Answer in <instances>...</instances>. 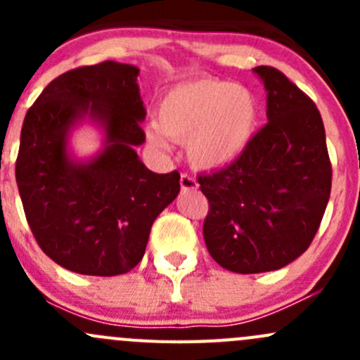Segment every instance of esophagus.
I'll return each instance as SVG.
<instances>
[{"mask_svg": "<svg viewBox=\"0 0 360 360\" xmlns=\"http://www.w3.org/2000/svg\"><path fill=\"white\" fill-rule=\"evenodd\" d=\"M179 183L183 190H197L198 188V183L195 181V177L190 176V174H181Z\"/></svg>", "mask_w": 360, "mask_h": 360, "instance_id": "1", "label": "esophagus"}]
</instances>
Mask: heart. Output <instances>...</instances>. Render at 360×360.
Returning a JSON list of instances; mask_svg holds the SVG:
<instances>
[{
    "instance_id": "1",
    "label": "heart",
    "mask_w": 360,
    "mask_h": 360,
    "mask_svg": "<svg viewBox=\"0 0 360 360\" xmlns=\"http://www.w3.org/2000/svg\"><path fill=\"white\" fill-rule=\"evenodd\" d=\"M259 115V103L250 90L205 76L165 94L158 106V129L150 130V139L165 148L163 132L177 143H188V158L198 169H224L245 153Z\"/></svg>"
}]
</instances>
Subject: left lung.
Masks as SVG:
<instances>
[{
  "mask_svg": "<svg viewBox=\"0 0 360 360\" xmlns=\"http://www.w3.org/2000/svg\"><path fill=\"white\" fill-rule=\"evenodd\" d=\"M268 123L230 167L200 174L209 200L203 240L235 274H263L300 257L314 240L331 195V160L321 112L278 69L257 66Z\"/></svg>",
  "mask_w": 360,
  "mask_h": 360,
  "instance_id": "obj_1",
  "label": "left lung"
}]
</instances>
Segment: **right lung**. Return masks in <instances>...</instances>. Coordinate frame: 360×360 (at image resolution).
I'll return each instance as SVG.
<instances>
[{
  "label": "right lung",
  "instance_id": "obj_1",
  "mask_svg": "<svg viewBox=\"0 0 360 360\" xmlns=\"http://www.w3.org/2000/svg\"><path fill=\"white\" fill-rule=\"evenodd\" d=\"M137 75L115 60L71 69L45 86L24 118L15 179L25 219L43 252L75 274L132 270L153 221L181 190L177 170L151 172L134 150L146 139ZM86 115L107 139L97 158L78 162L67 137Z\"/></svg>",
  "mask_w": 360,
  "mask_h": 360
}]
</instances>
